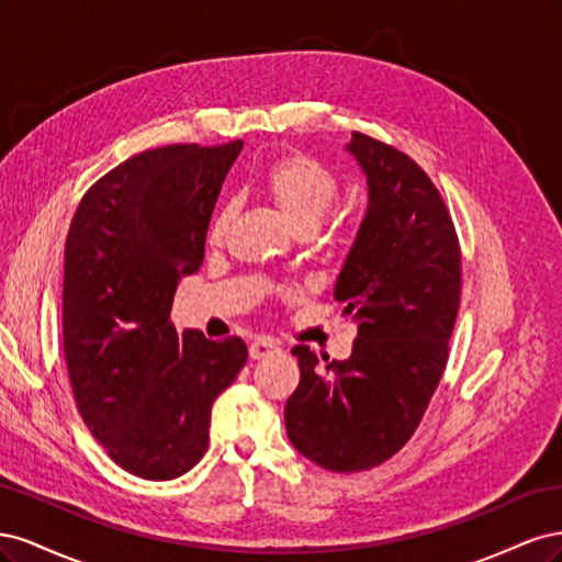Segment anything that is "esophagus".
I'll return each mask as SVG.
<instances>
[{"instance_id":"esophagus-1","label":"esophagus","mask_w":562,"mask_h":562,"mask_svg":"<svg viewBox=\"0 0 562 562\" xmlns=\"http://www.w3.org/2000/svg\"><path fill=\"white\" fill-rule=\"evenodd\" d=\"M281 349H279V345L277 342H271V339H255V342L250 345V349H248V353H250V359L252 361H260V359H267V356H271V353H279Z\"/></svg>"}]
</instances>
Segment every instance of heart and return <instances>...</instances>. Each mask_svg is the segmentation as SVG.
Instances as JSON below:
<instances>
[{"instance_id":"b5f03b06","label":"heart","mask_w":562,"mask_h":562,"mask_svg":"<svg viewBox=\"0 0 562 562\" xmlns=\"http://www.w3.org/2000/svg\"><path fill=\"white\" fill-rule=\"evenodd\" d=\"M262 190L285 217V223L300 234H310L330 213L342 190V182L330 168L310 155H288L267 166ZM236 213L234 201H225L211 220L209 241L220 244Z\"/></svg>"}]
</instances>
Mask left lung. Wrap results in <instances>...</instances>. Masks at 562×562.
I'll use <instances>...</instances> for the list:
<instances>
[{"label": "left lung", "instance_id": "8db88e82", "mask_svg": "<svg viewBox=\"0 0 562 562\" xmlns=\"http://www.w3.org/2000/svg\"><path fill=\"white\" fill-rule=\"evenodd\" d=\"M368 213L335 297L359 323L347 361L321 366L297 345L300 384L285 403L291 443L314 464L353 473L394 457L443 378L462 297V250L443 196L405 151L356 131Z\"/></svg>", "mask_w": 562, "mask_h": 562}]
</instances>
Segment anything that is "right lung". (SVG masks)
<instances>
[{"label": "right lung", "instance_id": "right-lung-1", "mask_svg": "<svg viewBox=\"0 0 562 562\" xmlns=\"http://www.w3.org/2000/svg\"><path fill=\"white\" fill-rule=\"evenodd\" d=\"M244 140L145 149L81 196L65 241L63 349L77 411L114 462L147 481L190 471L213 401L248 359L241 337H178L171 304L203 262L220 187Z\"/></svg>", "mask_w": 562, "mask_h": 562}]
</instances>
